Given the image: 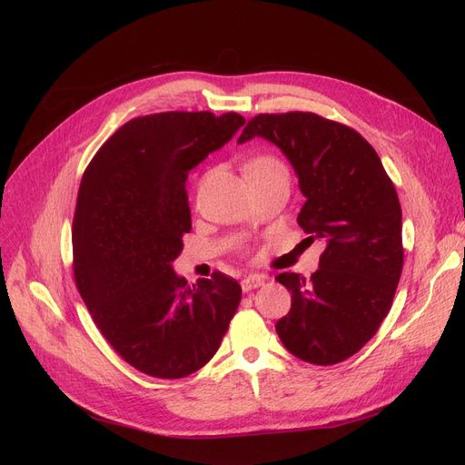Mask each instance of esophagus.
<instances>
[{"label": "esophagus", "instance_id": "1", "mask_svg": "<svg viewBox=\"0 0 465 465\" xmlns=\"http://www.w3.org/2000/svg\"><path fill=\"white\" fill-rule=\"evenodd\" d=\"M263 282H265L263 275H249L241 281V288H242V292H251V290L262 286Z\"/></svg>", "mask_w": 465, "mask_h": 465}]
</instances>
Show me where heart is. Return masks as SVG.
<instances>
[{
    "label": "heart",
    "instance_id": "b5f03b06",
    "mask_svg": "<svg viewBox=\"0 0 465 465\" xmlns=\"http://www.w3.org/2000/svg\"><path fill=\"white\" fill-rule=\"evenodd\" d=\"M247 175L251 173H272V171H286L282 162L272 154H258L251 158L245 165Z\"/></svg>",
    "mask_w": 465,
    "mask_h": 465
}]
</instances>
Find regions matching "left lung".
Here are the masks:
<instances>
[{"instance_id":"8db88e82","label":"left lung","mask_w":465,"mask_h":465,"mask_svg":"<svg viewBox=\"0 0 465 465\" xmlns=\"http://www.w3.org/2000/svg\"><path fill=\"white\" fill-rule=\"evenodd\" d=\"M275 143L294 165L303 203L298 224L326 249L311 279L275 277L292 294L277 322L303 361L333 365L356 354L392 307L403 270L401 205L379 154L356 130L314 113H262L237 143Z\"/></svg>"}]
</instances>
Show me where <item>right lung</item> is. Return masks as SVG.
I'll list each match as a JSON object with an SVG mask.
<instances>
[{
    "mask_svg": "<svg viewBox=\"0 0 465 465\" xmlns=\"http://www.w3.org/2000/svg\"><path fill=\"white\" fill-rule=\"evenodd\" d=\"M245 124L169 111L118 128L88 163L73 216V275L95 326L144 375L183 379L214 356L241 302L235 279L175 275L192 218L188 171Z\"/></svg>",
    "mask_w": 465,
    "mask_h": 465,
    "instance_id": "obj_1",
    "label": "right lung"
}]
</instances>
